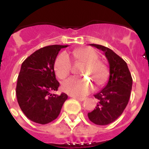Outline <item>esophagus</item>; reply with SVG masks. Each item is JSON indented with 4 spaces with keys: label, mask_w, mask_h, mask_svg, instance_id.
<instances>
[{
    "label": "esophagus",
    "mask_w": 149,
    "mask_h": 149,
    "mask_svg": "<svg viewBox=\"0 0 149 149\" xmlns=\"http://www.w3.org/2000/svg\"><path fill=\"white\" fill-rule=\"evenodd\" d=\"M73 98L79 100V101H84V100H85V98H78V97H73Z\"/></svg>",
    "instance_id": "esophagus-1"
}]
</instances>
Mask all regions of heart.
Instances as JSON below:
<instances>
[{"label":"heart","instance_id":"heart-1","mask_svg":"<svg viewBox=\"0 0 149 149\" xmlns=\"http://www.w3.org/2000/svg\"><path fill=\"white\" fill-rule=\"evenodd\" d=\"M75 61L84 62L82 74H87L99 86L105 81L107 77V68L101 61L98 60V55L90 48H81L72 52ZM54 71L59 79L64 80L71 72L72 62L66 53H62L54 62ZM62 90L72 96L81 98L88 95L93 90V84L87 78L72 77L62 84Z\"/></svg>","mask_w":149,"mask_h":149}]
</instances>
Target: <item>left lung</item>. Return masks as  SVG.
Here are the masks:
<instances>
[{"label": "left lung", "instance_id": "8db88e82", "mask_svg": "<svg viewBox=\"0 0 149 149\" xmlns=\"http://www.w3.org/2000/svg\"><path fill=\"white\" fill-rule=\"evenodd\" d=\"M104 53L109 65V77L107 85L94 95L98 99L95 109L87 114L95 124L108 125L115 121L129 102L132 78L126 62L112 50L96 44H90Z\"/></svg>", "mask_w": 149, "mask_h": 149}]
</instances>
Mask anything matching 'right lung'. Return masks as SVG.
<instances>
[{
	"label": "right lung",
	"mask_w": 149,
	"mask_h": 149,
	"mask_svg": "<svg viewBox=\"0 0 149 149\" xmlns=\"http://www.w3.org/2000/svg\"><path fill=\"white\" fill-rule=\"evenodd\" d=\"M68 45L44 47L30 55L22 63L16 87L17 99L28 118L40 124H47L60 113L68 95L51 94L58 90L54 62L59 51Z\"/></svg>",
	"instance_id": "right-lung-1"
}]
</instances>
